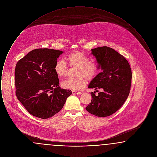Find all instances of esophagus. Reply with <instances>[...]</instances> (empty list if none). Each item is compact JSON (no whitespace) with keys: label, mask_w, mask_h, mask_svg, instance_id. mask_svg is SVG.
I'll return each mask as SVG.
<instances>
[{"label":"esophagus","mask_w":157,"mask_h":157,"mask_svg":"<svg viewBox=\"0 0 157 157\" xmlns=\"http://www.w3.org/2000/svg\"><path fill=\"white\" fill-rule=\"evenodd\" d=\"M72 93L74 95H80V94H82L81 92H78V91H72Z\"/></svg>","instance_id":"1"}]
</instances>
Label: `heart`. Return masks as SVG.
Segmentation results:
<instances>
[{
    "mask_svg": "<svg viewBox=\"0 0 157 157\" xmlns=\"http://www.w3.org/2000/svg\"><path fill=\"white\" fill-rule=\"evenodd\" d=\"M64 62L63 60H58L54 67L56 75L59 77L66 76L67 73V67L66 63L70 67H77L75 76L77 78H69L62 82V86L67 90L78 91L85 86L87 80L92 79L97 74L98 67L97 64L90 60V58L83 53L75 52L65 57Z\"/></svg>",
    "mask_w": 157,
    "mask_h": 157,
    "instance_id": "1",
    "label": "heart"
}]
</instances>
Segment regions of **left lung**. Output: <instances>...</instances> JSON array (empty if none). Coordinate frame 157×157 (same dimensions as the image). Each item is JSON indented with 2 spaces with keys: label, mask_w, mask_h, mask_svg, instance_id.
<instances>
[{
  "label": "left lung",
  "mask_w": 157,
  "mask_h": 157,
  "mask_svg": "<svg viewBox=\"0 0 157 157\" xmlns=\"http://www.w3.org/2000/svg\"><path fill=\"white\" fill-rule=\"evenodd\" d=\"M91 51L102 72L88 85L89 88L97 90L90 92L92 100L86 109L97 117H106L117 112L126 101L131 89L132 72L127 60L113 49L102 46ZM97 89L101 91L95 96Z\"/></svg>",
  "instance_id": "8db88e82"
}]
</instances>
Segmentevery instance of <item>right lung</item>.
Returning a JSON list of instances; mask_svg holds the SVG:
<instances>
[{
  "instance_id": "obj_1",
  "label": "right lung",
  "mask_w": 157,
  "mask_h": 157,
  "mask_svg": "<svg viewBox=\"0 0 157 157\" xmlns=\"http://www.w3.org/2000/svg\"><path fill=\"white\" fill-rule=\"evenodd\" d=\"M63 52L48 48L28 53L16 65V95L33 116L42 119L53 117L62 109L69 90L59 86L58 76L54 67Z\"/></svg>"
}]
</instances>
